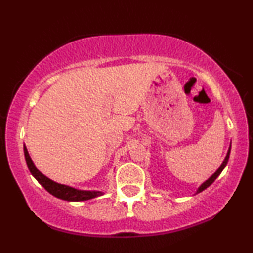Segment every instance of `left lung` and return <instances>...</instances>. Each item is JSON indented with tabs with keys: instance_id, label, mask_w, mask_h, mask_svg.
<instances>
[{
	"instance_id": "8db88e82",
	"label": "left lung",
	"mask_w": 253,
	"mask_h": 253,
	"mask_svg": "<svg viewBox=\"0 0 253 253\" xmlns=\"http://www.w3.org/2000/svg\"><path fill=\"white\" fill-rule=\"evenodd\" d=\"M230 148H231V145H230V147H229V150H228V153H227V155H226V158H224V160H223V162L222 164H221V166L219 167V169H217V170L214 172V174L211 176V177L207 179V181H205L203 183L202 185L199 186V189L197 190V193H199V192H202V191H204V190L205 189H207L209 188V186L212 184V183L215 181V179L217 178V176H219L221 172H222V170L224 169V167H226L227 166V164H228V160H229V154H230Z\"/></svg>"
}]
</instances>
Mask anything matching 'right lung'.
<instances>
[{"mask_svg": "<svg viewBox=\"0 0 253 253\" xmlns=\"http://www.w3.org/2000/svg\"><path fill=\"white\" fill-rule=\"evenodd\" d=\"M24 154H25L27 167H29L33 177L36 178L37 181L50 193V195L56 197V198H60L62 200H68V202H83V200H88L103 195V192L101 191H85V190H77L75 188H71V186L69 185L60 184V183L51 181L50 178H48L47 176H44L42 174V172L38 170L25 146H24Z\"/></svg>", "mask_w": 253, "mask_h": 253, "instance_id": "1", "label": "right lung"}]
</instances>
